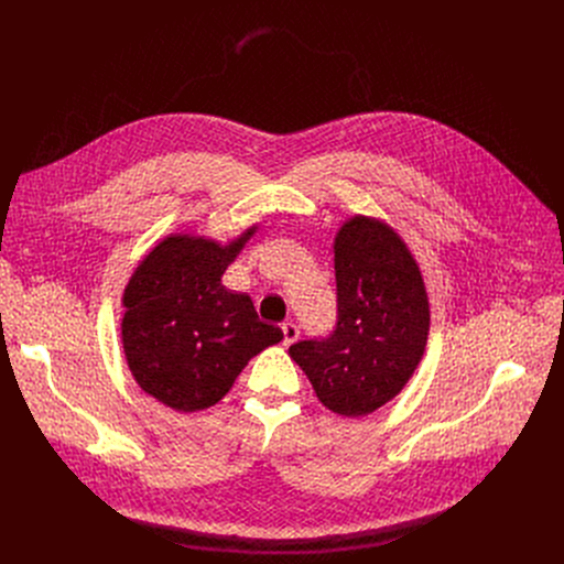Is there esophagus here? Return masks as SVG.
<instances>
[{"label":"esophagus","mask_w":564,"mask_h":564,"mask_svg":"<svg viewBox=\"0 0 564 564\" xmlns=\"http://www.w3.org/2000/svg\"><path fill=\"white\" fill-rule=\"evenodd\" d=\"M281 333H283V346H290L299 339V328L292 324V321H285V324H281Z\"/></svg>","instance_id":"esophagus-1"}]
</instances>
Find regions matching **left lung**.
Instances as JSON below:
<instances>
[{"label": "left lung", "mask_w": 564, "mask_h": 564, "mask_svg": "<svg viewBox=\"0 0 564 564\" xmlns=\"http://www.w3.org/2000/svg\"><path fill=\"white\" fill-rule=\"evenodd\" d=\"M335 330L290 346V357L321 404L364 417L413 377L429 339V296L404 240L366 216L335 238Z\"/></svg>", "instance_id": "obj_1"}]
</instances>
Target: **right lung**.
<instances>
[{
    "label": "right lung",
    "mask_w": 564,
    "mask_h": 564,
    "mask_svg": "<svg viewBox=\"0 0 564 564\" xmlns=\"http://www.w3.org/2000/svg\"><path fill=\"white\" fill-rule=\"evenodd\" d=\"M257 227L229 246L167 236L135 268L124 290L122 346L138 386L181 413L220 401L248 361L283 339L263 324L248 294L220 283Z\"/></svg>",
    "instance_id": "obj_1"
}]
</instances>
